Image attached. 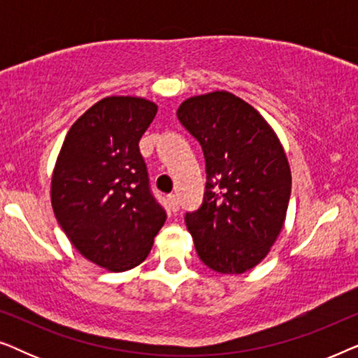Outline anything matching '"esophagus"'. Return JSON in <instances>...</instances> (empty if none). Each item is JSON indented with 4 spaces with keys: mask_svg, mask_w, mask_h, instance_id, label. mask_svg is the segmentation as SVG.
I'll use <instances>...</instances> for the list:
<instances>
[{
    "mask_svg": "<svg viewBox=\"0 0 358 358\" xmlns=\"http://www.w3.org/2000/svg\"><path fill=\"white\" fill-rule=\"evenodd\" d=\"M168 203H169V208L173 210V212H178V210H179L178 195H176V194H169V195H168Z\"/></svg>",
    "mask_w": 358,
    "mask_h": 358,
    "instance_id": "obj_1",
    "label": "esophagus"
}]
</instances>
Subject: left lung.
I'll return each mask as SVG.
<instances>
[{
  "label": "left lung",
  "mask_w": 358,
  "mask_h": 358,
  "mask_svg": "<svg viewBox=\"0 0 358 358\" xmlns=\"http://www.w3.org/2000/svg\"><path fill=\"white\" fill-rule=\"evenodd\" d=\"M178 119L205 158L203 202L185 213L199 257L215 272H246L285 222L292 176L280 141L252 106L227 91L184 101Z\"/></svg>",
  "instance_id": "8db88e82"
}]
</instances>
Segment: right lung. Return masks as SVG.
Returning <instances> with one entry per match:
<instances>
[{"label":"right lung","mask_w":358,"mask_h":358,"mask_svg":"<svg viewBox=\"0 0 358 358\" xmlns=\"http://www.w3.org/2000/svg\"><path fill=\"white\" fill-rule=\"evenodd\" d=\"M156 110L141 97L99 101L71 125L53 171L58 224L83 256L112 272L143 262L166 222L138 146Z\"/></svg>","instance_id":"obj_1"}]
</instances>
